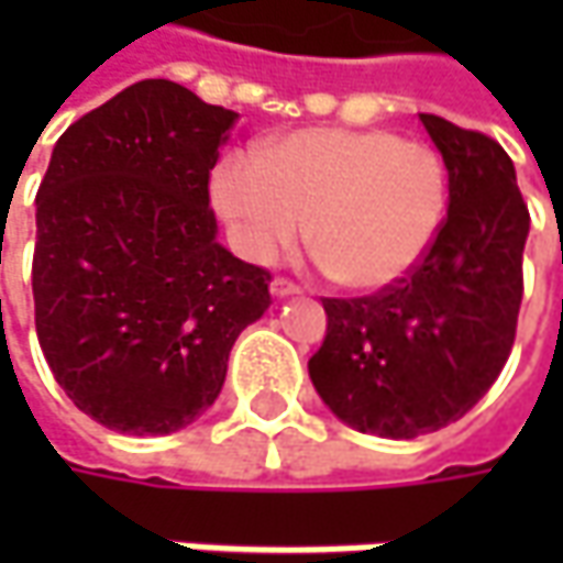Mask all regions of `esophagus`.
I'll list each match as a JSON object with an SVG mask.
<instances>
[{
  "label": "esophagus",
  "mask_w": 563,
  "mask_h": 563,
  "mask_svg": "<svg viewBox=\"0 0 563 563\" xmlns=\"http://www.w3.org/2000/svg\"><path fill=\"white\" fill-rule=\"evenodd\" d=\"M294 294H300V285H294L291 278H285V275L272 278V297H294Z\"/></svg>",
  "instance_id": "esophagus-1"
}]
</instances>
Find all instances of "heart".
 I'll return each mask as SVG.
<instances>
[{"instance_id":"1","label":"heart","mask_w":563,"mask_h":563,"mask_svg":"<svg viewBox=\"0 0 563 563\" xmlns=\"http://www.w3.org/2000/svg\"><path fill=\"white\" fill-rule=\"evenodd\" d=\"M212 197L241 250L266 263L300 238L351 291L404 282L442 234L451 206L444 156L395 131L310 128L216 168Z\"/></svg>"}]
</instances>
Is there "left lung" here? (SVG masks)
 Returning <instances> with one entry per match:
<instances>
[{
    "mask_svg": "<svg viewBox=\"0 0 563 563\" xmlns=\"http://www.w3.org/2000/svg\"><path fill=\"white\" fill-rule=\"evenodd\" d=\"M451 172L442 234L404 282L322 297L310 378L338 420L417 439L461 420L495 385L517 335L530 209L514 163L483 131L420 115Z\"/></svg>",
    "mask_w": 563,
    "mask_h": 563,
    "instance_id": "left-lung-1",
    "label": "left lung"
}]
</instances>
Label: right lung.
<instances>
[{
	"instance_id": "1",
	"label": "right lung",
	"mask_w": 563,
	"mask_h": 563,
	"mask_svg": "<svg viewBox=\"0 0 563 563\" xmlns=\"http://www.w3.org/2000/svg\"><path fill=\"white\" fill-rule=\"evenodd\" d=\"M234 112L141 80L77 119L36 190L33 322L90 420L168 435L219 398L272 275L216 241L209 172Z\"/></svg>"
}]
</instances>
